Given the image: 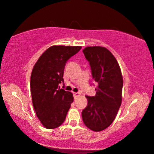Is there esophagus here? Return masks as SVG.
<instances>
[{"instance_id": "1", "label": "esophagus", "mask_w": 154, "mask_h": 154, "mask_svg": "<svg viewBox=\"0 0 154 154\" xmlns=\"http://www.w3.org/2000/svg\"><path fill=\"white\" fill-rule=\"evenodd\" d=\"M80 96L79 93H74V97L75 98H77V97H79Z\"/></svg>"}]
</instances>
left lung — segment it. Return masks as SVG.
Returning a JSON list of instances; mask_svg holds the SVG:
<instances>
[{
	"mask_svg": "<svg viewBox=\"0 0 154 154\" xmlns=\"http://www.w3.org/2000/svg\"><path fill=\"white\" fill-rule=\"evenodd\" d=\"M83 53L98 86L96 96H86L88 104L82 112V119L91 131H102L112 124L119 109L123 77L117 60L105 47H87Z\"/></svg>",
	"mask_w": 154,
	"mask_h": 154,
	"instance_id": "obj_1",
	"label": "left lung"
}]
</instances>
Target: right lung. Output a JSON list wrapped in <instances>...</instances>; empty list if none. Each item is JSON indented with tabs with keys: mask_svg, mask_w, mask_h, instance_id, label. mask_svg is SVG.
Returning <instances> with one entry per match:
<instances>
[{
	"mask_svg": "<svg viewBox=\"0 0 154 154\" xmlns=\"http://www.w3.org/2000/svg\"><path fill=\"white\" fill-rule=\"evenodd\" d=\"M81 49L80 46H51L33 67L30 83L33 105L39 120L47 128H56L66 119L73 96L60 89L58 84L63 82L67 60Z\"/></svg>",
	"mask_w": 154,
	"mask_h": 154,
	"instance_id": "right-lung-1",
	"label": "right lung"
}]
</instances>
